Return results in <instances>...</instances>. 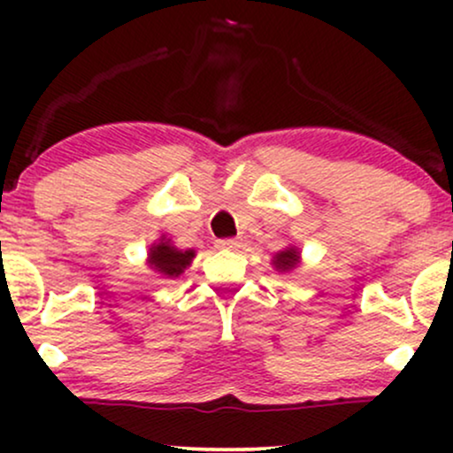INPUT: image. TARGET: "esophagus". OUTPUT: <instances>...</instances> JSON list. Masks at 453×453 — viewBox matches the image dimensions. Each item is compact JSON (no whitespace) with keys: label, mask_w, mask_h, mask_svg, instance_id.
<instances>
[{"label":"esophagus","mask_w":453,"mask_h":453,"mask_svg":"<svg viewBox=\"0 0 453 453\" xmlns=\"http://www.w3.org/2000/svg\"><path fill=\"white\" fill-rule=\"evenodd\" d=\"M217 247H219V249H238V247H241V242H238L236 238H221V241H217Z\"/></svg>","instance_id":"1"}]
</instances>
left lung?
Segmentation results:
<instances>
[{"label": "left lung", "mask_w": 453, "mask_h": 453, "mask_svg": "<svg viewBox=\"0 0 453 453\" xmlns=\"http://www.w3.org/2000/svg\"><path fill=\"white\" fill-rule=\"evenodd\" d=\"M273 264L277 270H292L296 264H298V251H296V249H285V251L277 253Z\"/></svg>", "instance_id": "obj_1"}]
</instances>
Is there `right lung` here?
Segmentation results:
<instances>
[{
	"label": "right lung",
	"instance_id": "obj_1",
	"mask_svg": "<svg viewBox=\"0 0 453 453\" xmlns=\"http://www.w3.org/2000/svg\"><path fill=\"white\" fill-rule=\"evenodd\" d=\"M194 251H179L168 241H161L159 244H153L149 253V264L157 273L168 274V277H179L183 270L191 264Z\"/></svg>",
	"mask_w": 453,
	"mask_h": 453
}]
</instances>
